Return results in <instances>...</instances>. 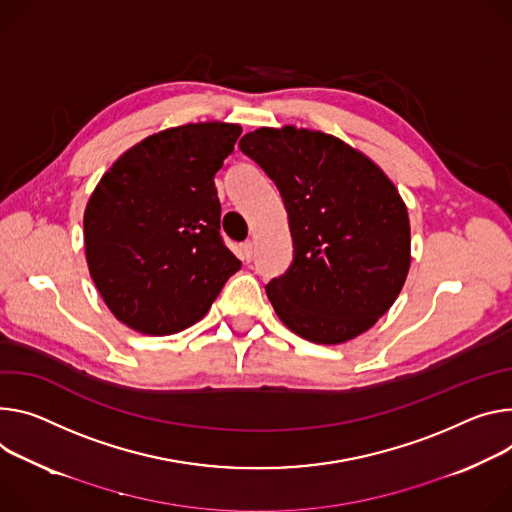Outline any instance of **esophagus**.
Wrapping results in <instances>:
<instances>
[{
    "mask_svg": "<svg viewBox=\"0 0 512 512\" xmlns=\"http://www.w3.org/2000/svg\"><path fill=\"white\" fill-rule=\"evenodd\" d=\"M239 257H241L245 263H249V261L253 259V243H251V241H247V243H243V245L239 247Z\"/></svg>",
    "mask_w": 512,
    "mask_h": 512,
    "instance_id": "esophagus-1",
    "label": "esophagus"
}]
</instances>
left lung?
Wrapping results in <instances>:
<instances>
[{
    "label": "left lung",
    "instance_id": "8db88e82",
    "mask_svg": "<svg viewBox=\"0 0 512 512\" xmlns=\"http://www.w3.org/2000/svg\"><path fill=\"white\" fill-rule=\"evenodd\" d=\"M239 147L280 190L294 239L290 269L267 284L286 327L318 345L369 331L396 302L410 267V222L390 177L341 138L282 126Z\"/></svg>",
    "mask_w": 512,
    "mask_h": 512
}]
</instances>
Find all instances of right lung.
<instances>
[{"label": "right lung", "instance_id": "1", "mask_svg": "<svg viewBox=\"0 0 512 512\" xmlns=\"http://www.w3.org/2000/svg\"><path fill=\"white\" fill-rule=\"evenodd\" d=\"M241 130L192 122L155 132L122 153L89 196V275L132 331L163 337L192 327L241 269L220 237L214 188Z\"/></svg>", "mask_w": 512, "mask_h": 512}]
</instances>
